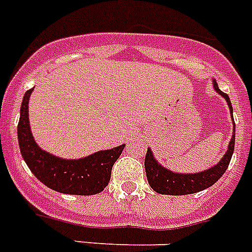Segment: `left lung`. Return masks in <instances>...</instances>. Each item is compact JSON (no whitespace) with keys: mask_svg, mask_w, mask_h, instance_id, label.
<instances>
[{"mask_svg":"<svg viewBox=\"0 0 252 252\" xmlns=\"http://www.w3.org/2000/svg\"><path fill=\"white\" fill-rule=\"evenodd\" d=\"M214 88L218 94L227 100L230 114H232V118H233V109H232L228 94L219 90L217 82H214ZM233 128V136H232L229 146H228V151L225 152V155L223 156L220 162H218L217 165L210 168L209 170L197 173V174H178V173L170 172L168 169L162 168L160 164H158V161L152 156L151 150H147V154H146L145 158V169L146 177H147V181H149L152 189L161 194L181 196V194L196 193V192H200L202 189L211 187L225 173L228 165H229L232 155H233L234 137H236V126L234 124Z\"/></svg>","mask_w":252,"mask_h":252,"instance_id":"8db88e82","label":"left lung"}]
</instances>
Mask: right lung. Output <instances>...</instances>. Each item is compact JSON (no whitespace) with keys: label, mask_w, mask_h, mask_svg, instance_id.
Returning <instances> with one entry per match:
<instances>
[{"label":"right lung","mask_w":252,"mask_h":252,"mask_svg":"<svg viewBox=\"0 0 252 252\" xmlns=\"http://www.w3.org/2000/svg\"><path fill=\"white\" fill-rule=\"evenodd\" d=\"M32 92L33 88L25 92L18 124L20 152L31 172L44 186L61 193L80 196L100 193L109 185L111 169L126 145L98 151L79 160H64L50 155L38 147L32 136L28 118V101Z\"/></svg>","instance_id":"right-lung-1"}]
</instances>
